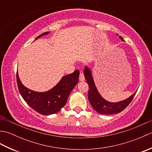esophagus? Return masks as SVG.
Returning <instances> with one entry per match:
<instances>
[{
	"label": "esophagus",
	"mask_w": 152,
	"mask_h": 152,
	"mask_svg": "<svg viewBox=\"0 0 152 152\" xmlns=\"http://www.w3.org/2000/svg\"><path fill=\"white\" fill-rule=\"evenodd\" d=\"M79 80L80 81H84L85 80V76H84V74H83V72H82V70H80V77H79Z\"/></svg>",
	"instance_id": "34e87169"
}]
</instances>
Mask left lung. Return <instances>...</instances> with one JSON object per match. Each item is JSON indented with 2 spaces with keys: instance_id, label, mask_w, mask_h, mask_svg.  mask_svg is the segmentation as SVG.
Instances as JSON below:
<instances>
[{
  "instance_id": "8db88e82",
  "label": "left lung",
  "mask_w": 152,
  "mask_h": 152,
  "mask_svg": "<svg viewBox=\"0 0 152 152\" xmlns=\"http://www.w3.org/2000/svg\"><path fill=\"white\" fill-rule=\"evenodd\" d=\"M119 38L124 41L123 38L119 36ZM84 72L85 78L86 80L87 83L89 85V91H88V99L90 104L92 107L95 110L99 112V114H115L121 112V111L127 107L130 104L132 100L133 99L134 96L136 94L135 92L133 95H132L129 98L121 102H110L106 101V100L103 99L101 95L99 94L97 89H96L95 85L93 81L91 71L88 68L83 71Z\"/></svg>"
}]
</instances>
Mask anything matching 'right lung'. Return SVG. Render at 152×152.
<instances>
[{
  "instance_id": "obj_1",
  "label": "right lung",
  "mask_w": 152,
  "mask_h": 152,
  "mask_svg": "<svg viewBox=\"0 0 152 152\" xmlns=\"http://www.w3.org/2000/svg\"><path fill=\"white\" fill-rule=\"evenodd\" d=\"M48 33L49 32H46L40 34L36 40ZM79 73V70H76L63 76L53 88L43 93L35 92L25 88L19 78L18 71L16 79L19 91L27 104L39 114L48 115L58 112L65 105L71 91L78 82Z\"/></svg>"
}]
</instances>
